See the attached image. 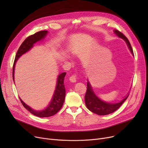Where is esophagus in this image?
<instances>
[{"instance_id":"34e87169","label":"esophagus","mask_w":148,"mask_h":148,"mask_svg":"<svg viewBox=\"0 0 148 148\" xmlns=\"http://www.w3.org/2000/svg\"><path fill=\"white\" fill-rule=\"evenodd\" d=\"M77 78H78V77H77V75L74 74L69 77V80H70V82H71L73 83H75V82H76Z\"/></svg>"}]
</instances>
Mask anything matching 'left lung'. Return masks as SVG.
<instances>
[{
    "mask_svg": "<svg viewBox=\"0 0 148 148\" xmlns=\"http://www.w3.org/2000/svg\"><path fill=\"white\" fill-rule=\"evenodd\" d=\"M114 32L119 38H122L123 40L125 41L128 46L129 49L134 56L133 50L132 49L131 45L127 38L118 30H115ZM128 95L125 98H123L122 101H121L120 102L117 103L113 104L104 102L96 96L92 89L89 82H88L87 83V90L86 92V95H85L84 101L87 108L90 112L98 115H106L113 113L116 110H117L123 103V102L127 99Z\"/></svg>",
    "mask_w": 148,
    "mask_h": 148,
    "instance_id": "left-lung-1",
    "label": "left lung"
}]
</instances>
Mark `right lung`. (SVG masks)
I'll return each mask as SVG.
<instances>
[{
    "mask_svg": "<svg viewBox=\"0 0 148 148\" xmlns=\"http://www.w3.org/2000/svg\"><path fill=\"white\" fill-rule=\"evenodd\" d=\"M47 30H42L35 33L34 35H30L28 36L26 40L23 42V43L20 46V47L17 52L16 55H15L13 68H12V77L13 80H14V68L15 63H16L18 59L25 54L27 51H28L31 48L33 47L34 44L44 39L45 36L46 34H47ZM66 75V73H63L58 75V82L56 88L55 89V92H54V95L53 96L52 99L49 106L45 108L44 110L42 111H35L32 109L29 106L26 104L20 98V101L23 106L26 108V109L29 111L31 113L34 114L38 117L40 118H45V117H50V116H53L54 114H56L62 108V106L64 104L65 98V88L64 86V78Z\"/></svg>",
    "mask_w": 148,
    "mask_h": 148,
    "instance_id": "right-lung-1",
    "label": "right lung"
}]
</instances>
